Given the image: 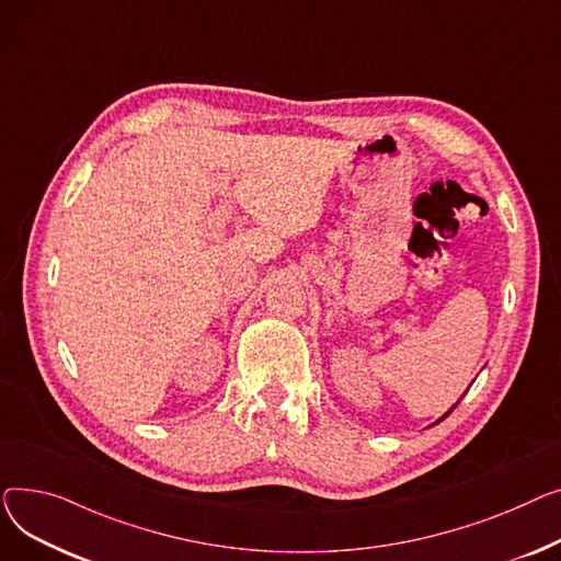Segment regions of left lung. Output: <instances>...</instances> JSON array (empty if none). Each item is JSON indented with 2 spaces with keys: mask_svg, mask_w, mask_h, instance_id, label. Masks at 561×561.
Masks as SVG:
<instances>
[{
  "mask_svg": "<svg viewBox=\"0 0 561 561\" xmlns=\"http://www.w3.org/2000/svg\"><path fill=\"white\" fill-rule=\"evenodd\" d=\"M457 403H459V401H457ZM453 410H455V405H453V408H450V410H448V412H446V414H444V416H442V419H439V421H444V419H446V416H448V414H450V412H453ZM439 421H437V423H439Z\"/></svg>",
  "mask_w": 561,
  "mask_h": 561,
  "instance_id": "left-lung-1",
  "label": "left lung"
}]
</instances>
